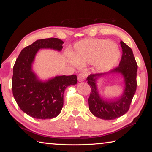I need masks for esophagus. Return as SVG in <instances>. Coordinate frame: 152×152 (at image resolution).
Returning a JSON list of instances; mask_svg holds the SVG:
<instances>
[{"label": "esophagus", "instance_id": "esophagus-1", "mask_svg": "<svg viewBox=\"0 0 152 152\" xmlns=\"http://www.w3.org/2000/svg\"><path fill=\"white\" fill-rule=\"evenodd\" d=\"M85 78H86L85 74L80 73V74H79L78 76V80L79 81V82H81V81L85 80Z\"/></svg>", "mask_w": 152, "mask_h": 152}]
</instances>
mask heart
<instances>
[{"mask_svg": "<svg viewBox=\"0 0 152 152\" xmlns=\"http://www.w3.org/2000/svg\"><path fill=\"white\" fill-rule=\"evenodd\" d=\"M119 56V48L109 40L85 39L76 44L72 62L76 66L95 63L99 71H106L116 64Z\"/></svg>", "mask_w": 152, "mask_h": 152, "instance_id": "obj_1", "label": "heart"}]
</instances>
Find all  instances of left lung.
<instances>
[{
    "mask_svg": "<svg viewBox=\"0 0 152 152\" xmlns=\"http://www.w3.org/2000/svg\"><path fill=\"white\" fill-rule=\"evenodd\" d=\"M122 56L118 66L109 73H120L123 75L125 89L122 96L115 100H105L99 96L96 85V80L100 76L108 73L93 74L87 77V80L91 87L88 99L91 113L94 116L104 120H113L122 116L128 111L130 104L137 89V63L132 49L124 42H120Z\"/></svg>",
    "mask_w": 152,
    "mask_h": 152,
    "instance_id": "1",
    "label": "left lung"
}]
</instances>
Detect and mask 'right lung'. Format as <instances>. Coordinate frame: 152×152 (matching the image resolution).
<instances>
[{
  "mask_svg": "<svg viewBox=\"0 0 152 152\" xmlns=\"http://www.w3.org/2000/svg\"><path fill=\"white\" fill-rule=\"evenodd\" d=\"M63 44V41L58 38L37 40L22 50L13 66V97L20 109L35 119H52L58 116L63 106L65 89L78 82L74 74L56 76L42 82L38 80L32 70V63L39 49L61 51Z\"/></svg>",
  "mask_w": 152,
  "mask_h": 152,
  "instance_id": "obj_1",
  "label": "right lung"
}]
</instances>
